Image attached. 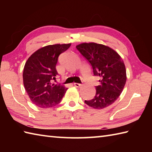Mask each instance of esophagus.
<instances>
[{
    "label": "esophagus",
    "instance_id": "obj_1",
    "mask_svg": "<svg viewBox=\"0 0 152 152\" xmlns=\"http://www.w3.org/2000/svg\"><path fill=\"white\" fill-rule=\"evenodd\" d=\"M74 85L75 87H76V88H80L82 85L80 84V83H74Z\"/></svg>",
    "mask_w": 152,
    "mask_h": 152
}]
</instances>
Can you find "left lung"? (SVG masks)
<instances>
[{
	"mask_svg": "<svg viewBox=\"0 0 152 152\" xmlns=\"http://www.w3.org/2000/svg\"><path fill=\"white\" fill-rule=\"evenodd\" d=\"M76 48L91 65L94 76L100 79L94 98L85 103L95 109L111 105L121 95L127 80L121 57L110 47L94 42L80 44Z\"/></svg>",
	"mask_w": 152,
	"mask_h": 152,
	"instance_id": "8db88e82",
	"label": "left lung"
}]
</instances>
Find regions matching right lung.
Masks as SVG:
<instances>
[{
	"mask_svg": "<svg viewBox=\"0 0 152 152\" xmlns=\"http://www.w3.org/2000/svg\"><path fill=\"white\" fill-rule=\"evenodd\" d=\"M71 44L44 46L35 51L25 63L23 79L25 89L34 104L42 108L53 107L61 101L67 90L60 84H51L58 74V57Z\"/></svg>",
	"mask_w": 152,
	"mask_h": 152,
	"instance_id": "obj_1",
	"label": "right lung"
}]
</instances>
